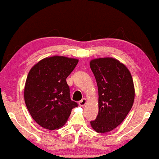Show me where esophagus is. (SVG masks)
<instances>
[{"instance_id": "34e87169", "label": "esophagus", "mask_w": 159, "mask_h": 159, "mask_svg": "<svg viewBox=\"0 0 159 159\" xmlns=\"http://www.w3.org/2000/svg\"><path fill=\"white\" fill-rule=\"evenodd\" d=\"M87 103V99L85 98H83L81 101L79 102V105L80 107H84Z\"/></svg>"}]
</instances>
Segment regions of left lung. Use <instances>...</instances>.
Returning a JSON list of instances; mask_svg holds the SVG:
<instances>
[{
  "instance_id": "8db88e82",
  "label": "left lung",
  "mask_w": 159,
  "mask_h": 159,
  "mask_svg": "<svg viewBox=\"0 0 159 159\" xmlns=\"http://www.w3.org/2000/svg\"><path fill=\"white\" fill-rule=\"evenodd\" d=\"M89 65L99 92V113L90 124L97 132L107 133L124 120L133 106L132 77L127 67L114 58L94 59Z\"/></svg>"
}]
</instances>
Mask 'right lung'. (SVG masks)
Masks as SVG:
<instances>
[{
	"label": "right lung",
	"instance_id": "right-lung-1",
	"mask_svg": "<svg viewBox=\"0 0 159 159\" xmlns=\"http://www.w3.org/2000/svg\"><path fill=\"white\" fill-rule=\"evenodd\" d=\"M78 60L64 56L44 58L31 68L25 82L24 99L33 119L42 127L55 130L64 125L77 107L70 99L66 79Z\"/></svg>",
	"mask_w": 159,
	"mask_h": 159
}]
</instances>
